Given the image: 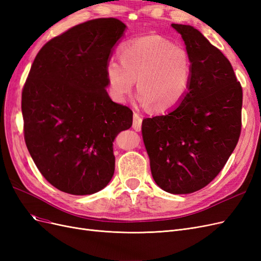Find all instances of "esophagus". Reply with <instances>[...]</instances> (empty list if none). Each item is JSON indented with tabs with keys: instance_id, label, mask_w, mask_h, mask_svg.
<instances>
[{
	"instance_id": "34e87169",
	"label": "esophagus",
	"mask_w": 261,
	"mask_h": 261,
	"mask_svg": "<svg viewBox=\"0 0 261 261\" xmlns=\"http://www.w3.org/2000/svg\"><path fill=\"white\" fill-rule=\"evenodd\" d=\"M141 122H143V118L140 117L139 114L134 113V118H133V128L136 132H139L141 128Z\"/></svg>"
}]
</instances>
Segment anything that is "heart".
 Segmentation results:
<instances>
[{
	"instance_id": "heart-1",
	"label": "heart",
	"mask_w": 261,
	"mask_h": 261,
	"mask_svg": "<svg viewBox=\"0 0 261 261\" xmlns=\"http://www.w3.org/2000/svg\"><path fill=\"white\" fill-rule=\"evenodd\" d=\"M121 63L110 60L106 76L110 96L123 102L135 82L140 103L158 112H169L186 98L193 80L188 52L159 35H147L126 43L120 51Z\"/></svg>"
}]
</instances>
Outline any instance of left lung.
<instances>
[{
    "mask_svg": "<svg viewBox=\"0 0 261 261\" xmlns=\"http://www.w3.org/2000/svg\"><path fill=\"white\" fill-rule=\"evenodd\" d=\"M193 64L191 88L181 103L141 124L156 185L170 194H191L223 169L241 135L243 90L224 54L199 30L172 23Z\"/></svg>",
    "mask_w": 261,
    "mask_h": 261,
    "instance_id": "1",
    "label": "left lung"
}]
</instances>
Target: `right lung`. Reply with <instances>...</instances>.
I'll return each instance as SVG.
<instances>
[{
  "label": "right lung",
  "mask_w": 261,
  "mask_h": 261,
  "mask_svg": "<svg viewBox=\"0 0 261 261\" xmlns=\"http://www.w3.org/2000/svg\"><path fill=\"white\" fill-rule=\"evenodd\" d=\"M116 18L80 23L46 42L21 93L23 136L38 170L72 195L105 188L115 169L113 141L133 111L109 97L106 66L125 31Z\"/></svg>",
  "instance_id": "1"
}]
</instances>
